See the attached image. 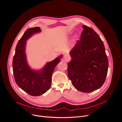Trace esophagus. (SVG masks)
I'll use <instances>...</instances> for the list:
<instances>
[{
  "mask_svg": "<svg viewBox=\"0 0 122 122\" xmlns=\"http://www.w3.org/2000/svg\"><path fill=\"white\" fill-rule=\"evenodd\" d=\"M64 58H65V59H67L68 58V57H67V56L66 55H65V56H64Z\"/></svg>",
  "mask_w": 122,
  "mask_h": 122,
  "instance_id": "esophagus-1",
  "label": "esophagus"
}]
</instances>
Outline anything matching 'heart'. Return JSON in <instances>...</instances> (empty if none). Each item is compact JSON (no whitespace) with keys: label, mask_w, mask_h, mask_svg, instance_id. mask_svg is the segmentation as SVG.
<instances>
[{"label":"heart","mask_w":122,"mask_h":122,"mask_svg":"<svg viewBox=\"0 0 122 122\" xmlns=\"http://www.w3.org/2000/svg\"><path fill=\"white\" fill-rule=\"evenodd\" d=\"M75 37H76V38H77V37H78V36H75Z\"/></svg>","instance_id":"heart-1"}]
</instances>
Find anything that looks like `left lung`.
<instances>
[{
    "label": "left lung",
    "instance_id": "1",
    "mask_svg": "<svg viewBox=\"0 0 122 122\" xmlns=\"http://www.w3.org/2000/svg\"><path fill=\"white\" fill-rule=\"evenodd\" d=\"M81 40H78L70 53L68 73L77 90L87 93L100 88L107 73L108 61L104 43L91 28L83 26Z\"/></svg>",
    "mask_w": 122,
    "mask_h": 122
}]
</instances>
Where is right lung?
<instances>
[{
	"instance_id": "right-lung-1",
	"label": "right lung",
	"mask_w": 122,
	"mask_h": 122,
	"mask_svg": "<svg viewBox=\"0 0 122 122\" xmlns=\"http://www.w3.org/2000/svg\"><path fill=\"white\" fill-rule=\"evenodd\" d=\"M39 27L29 28L19 40L13 60V70L15 81L22 90L30 95L40 96L51 87L52 74L62 58V55L48 62L39 71L31 70L29 66L25 53L26 41L32 35L40 32Z\"/></svg>"
}]
</instances>
